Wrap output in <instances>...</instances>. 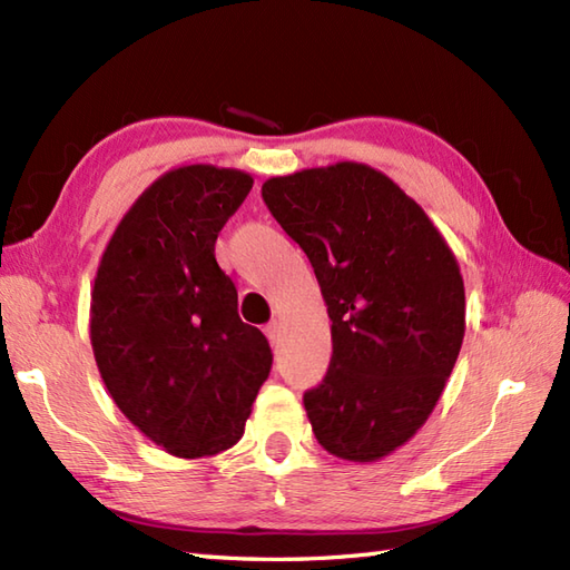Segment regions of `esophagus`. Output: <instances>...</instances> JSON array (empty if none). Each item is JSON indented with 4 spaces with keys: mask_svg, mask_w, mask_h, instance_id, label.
<instances>
[{
    "mask_svg": "<svg viewBox=\"0 0 570 570\" xmlns=\"http://www.w3.org/2000/svg\"><path fill=\"white\" fill-rule=\"evenodd\" d=\"M264 335L269 337V343H272V345H276V343H278V335H282V325H278L276 321L266 323V325H264Z\"/></svg>",
    "mask_w": 570,
    "mask_h": 570,
    "instance_id": "1",
    "label": "esophagus"
}]
</instances>
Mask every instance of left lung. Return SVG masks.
Instances as JSON below:
<instances>
[{"label":"left lung","instance_id":"1","mask_svg":"<svg viewBox=\"0 0 570 570\" xmlns=\"http://www.w3.org/2000/svg\"><path fill=\"white\" fill-rule=\"evenodd\" d=\"M262 198L306 252L333 321L325 380L304 394L318 443L374 463L439 404L465 335V286L441 229L394 180L357 161L264 180Z\"/></svg>","mask_w":570,"mask_h":570}]
</instances>
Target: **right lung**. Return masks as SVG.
I'll use <instances>...</instances> for the list:
<instances>
[{"label": "right lung", "mask_w": 570, "mask_h": 570, "mask_svg": "<svg viewBox=\"0 0 570 570\" xmlns=\"http://www.w3.org/2000/svg\"><path fill=\"white\" fill-rule=\"evenodd\" d=\"M254 178L178 166L131 203L107 242L90 294V343L117 409L176 458L233 448L272 370V350L242 323L215 239Z\"/></svg>", "instance_id": "1"}]
</instances>
